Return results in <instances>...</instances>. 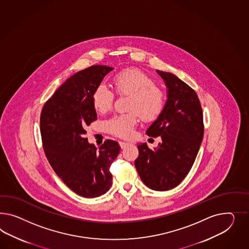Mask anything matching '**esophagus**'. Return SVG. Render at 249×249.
<instances>
[{"mask_svg":"<svg viewBox=\"0 0 249 249\" xmlns=\"http://www.w3.org/2000/svg\"><path fill=\"white\" fill-rule=\"evenodd\" d=\"M128 145H129V143H128V142H120V146H121V148H125Z\"/></svg>","mask_w":249,"mask_h":249,"instance_id":"obj_1","label":"esophagus"}]
</instances>
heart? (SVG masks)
Segmentation results:
<instances>
[{
  "instance_id": "obj_1",
  "label": "heart",
  "mask_w": 249,
  "mask_h": 249,
  "mask_svg": "<svg viewBox=\"0 0 249 249\" xmlns=\"http://www.w3.org/2000/svg\"><path fill=\"white\" fill-rule=\"evenodd\" d=\"M113 84L117 93L130 95L128 113L116 115L106 122L107 130L117 137L128 139L133 134L139 113L142 120L151 121L161 114L165 96L148 74L137 69H127L116 74ZM115 100L114 91L104 83L95 89L92 103L95 109L104 113L110 109Z\"/></svg>"
}]
</instances>
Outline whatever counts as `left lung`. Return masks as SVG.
I'll return each mask as SVG.
<instances>
[{
  "instance_id": "obj_1",
  "label": "left lung",
  "mask_w": 249,
  "mask_h": 249,
  "mask_svg": "<svg viewBox=\"0 0 249 249\" xmlns=\"http://www.w3.org/2000/svg\"><path fill=\"white\" fill-rule=\"evenodd\" d=\"M168 89L161 114L146 133L160 136L153 150L147 143L138 145L135 167L143 183L153 190L176 188L188 175L195 162L204 135L200 101L193 89L174 74L157 71Z\"/></svg>"
}]
</instances>
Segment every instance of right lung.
I'll list each match as a JSON object with an SVG mask.
<instances>
[{"label": "right lung", "mask_w": 249, "mask_h": 249, "mask_svg": "<svg viewBox=\"0 0 249 249\" xmlns=\"http://www.w3.org/2000/svg\"><path fill=\"white\" fill-rule=\"evenodd\" d=\"M113 70L93 65L69 78L49 99L40 113V134L49 163L64 184L84 197L103 195L111 187V163L119 143L107 140L99 148L88 142L86 127L97 120L95 89Z\"/></svg>", "instance_id": "obj_1"}]
</instances>
